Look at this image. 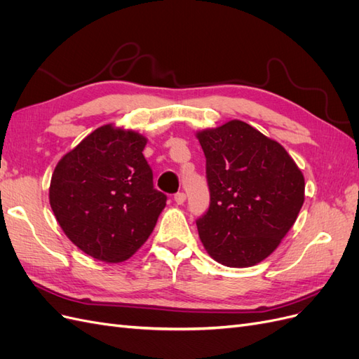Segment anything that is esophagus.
<instances>
[{
  "mask_svg": "<svg viewBox=\"0 0 359 359\" xmlns=\"http://www.w3.org/2000/svg\"><path fill=\"white\" fill-rule=\"evenodd\" d=\"M173 199H175V202L178 203V205H182L184 202H186V193L184 191H178L175 196H173Z\"/></svg>",
  "mask_w": 359,
  "mask_h": 359,
  "instance_id": "1",
  "label": "esophagus"
}]
</instances>
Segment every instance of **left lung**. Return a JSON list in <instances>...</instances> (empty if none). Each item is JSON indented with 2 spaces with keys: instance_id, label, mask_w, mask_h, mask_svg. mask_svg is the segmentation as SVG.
<instances>
[{
  "instance_id": "1",
  "label": "left lung",
  "mask_w": 359,
  "mask_h": 359,
  "mask_svg": "<svg viewBox=\"0 0 359 359\" xmlns=\"http://www.w3.org/2000/svg\"><path fill=\"white\" fill-rule=\"evenodd\" d=\"M206 158L210 206L196 220L217 262L245 268L262 262L295 223L304 177L287 151L244 121L198 133Z\"/></svg>"
}]
</instances>
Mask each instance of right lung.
<instances>
[{
	"label": "right lung",
	"mask_w": 359,
	"mask_h": 359,
	"mask_svg": "<svg viewBox=\"0 0 359 359\" xmlns=\"http://www.w3.org/2000/svg\"><path fill=\"white\" fill-rule=\"evenodd\" d=\"M133 130L99 127L64 156L52 173L50 208L69 240L103 262H123L153 232L166 206L154 189Z\"/></svg>",
	"instance_id": "right-lung-1"
}]
</instances>
